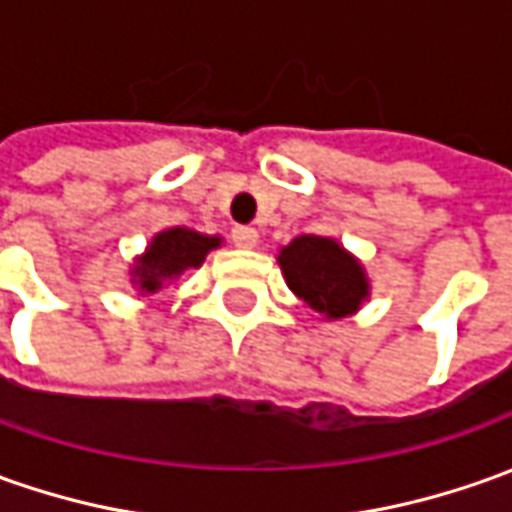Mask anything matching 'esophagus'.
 <instances>
[{
    "instance_id": "34e87169",
    "label": "esophagus",
    "mask_w": 512,
    "mask_h": 512,
    "mask_svg": "<svg viewBox=\"0 0 512 512\" xmlns=\"http://www.w3.org/2000/svg\"><path fill=\"white\" fill-rule=\"evenodd\" d=\"M232 243L238 249H252L257 246V229L255 227H235L232 229Z\"/></svg>"
}]
</instances>
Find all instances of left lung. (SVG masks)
Instances as JSON below:
<instances>
[{
    "label": "left lung",
    "instance_id": "left-lung-1",
    "mask_svg": "<svg viewBox=\"0 0 512 512\" xmlns=\"http://www.w3.org/2000/svg\"><path fill=\"white\" fill-rule=\"evenodd\" d=\"M285 283L316 314L328 319L358 311L367 297V277L353 257L330 238L300 235L280 252Z\"/></svg>",
    "mask_w": 512,
    "mask_h": 512
}]
</instances>
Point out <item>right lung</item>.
Returning a JSON list of instances; mask_svg holds the SVG:
<instances>
[{
  "label": "right lung",
  "mask_w": 512,
  "mask_h": 512,
  "mask_svg": "<svg viewBox=\"0 0 512 512\" xmlns=\"http://www.w3.org/2000/svg\"><path fill=\"white\" fill-rule=\"evenodd\" d=\"M221 238H207L198 235L193 229H168L159 232L145 257H139V266L134 269V277L142 291H159L162 285L179 277L182 271L196 269L204 263L210 249H215Z\"/></svg>",
  "instance_id": "right-lung-1"
}]
</instances>
